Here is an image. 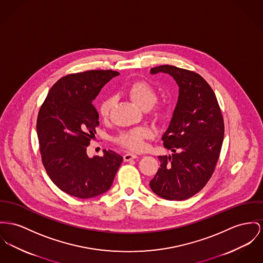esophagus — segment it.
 Masks as SVG:
<instances>
[{
	"label": "esophagus",
	"instance_id": "1",
	"mask_svg": "<svg viewBox=\"0 0 263 263\" xmlns=\"http://www.w3.org/2000/svg\"><path fill=\"white\" fill-rule=\"evenodd\" d=\"M138 158V156L136 154H133V153H127L123 156V159L124 161H129L132 159H135V158Z\"/></svg>",
	"mask_w": 263,
	"mask_h": 263
}]
</instances>
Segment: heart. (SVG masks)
Returning a JSON list of instances; mask_svg holds the SVG:
<instances>
[{
    "mask_svg": "<svg viewBox=\"0 0 263 263\" xmlns=\"http://www.w3.org/2000/svg\"><path fill=\"white\" fill-rule=\"evenodd\" d=\"M125 95L142 109L149 108L154 118L160 120L166 112V105L162 102H156L157 90L153 85L145 81H135L125 88ZM115 100L112 97L104 99L99 105V111L103 118H107L114 106ZM152 137V130L146 126H138L122 132L116 138L115 141L123 147L140 152L145 147V140Z\"/></svg>",
    "mask_w": 263,
    "mask_h": 263,
    "instance_id": "obj_1",
    "label": "heart"
}]
</instances>
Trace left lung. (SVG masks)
Wrapping results in <instances>:
<instances>
[{
    "label": "left lung",
    "mask_w": 263,
    "mask_h": 263,
    "mask_svg": "<svg viewBox=\"0 0 263 263\" xmlns=\"http://www.w3.org/2000/svg\"><path fill=\"white\" fill-rule=\"evenodd\" d=\"M170 73L179 86L178 102L163 145L173 155L158 157L160 166L149 186L158 196L183 200L200 192L220 156L224 122L214 91L197 72L163 65L152 73Z\"/></svg>",
    "instance_id": "obj_1"
}]
</instances>
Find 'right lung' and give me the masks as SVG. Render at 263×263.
<instances>
[{"instance_id": "add662e5", "label": "right lung", "mask_w": 263, "mask_h": 263, "mask_svg": "<svg viewBox=\"0 0 263 263\" xmlns=\"http://www.w3.org/2000/svg\"><path fill=\"white\" fill-rule=\"evenodd\" d=\"M119 72L91 70L61 78L39 110L36 134L42 162L53 183L79 198H90L109 190L123 157L105 151L89 158L87 147L99 125L92 105L101 88Z\"/></svg>"}]
</instances>
